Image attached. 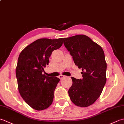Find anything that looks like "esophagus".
Here are the masks:
<instances>
[{"mask_svg":"<svg viewBox=\"0 0 124 124\" xmlns=\"http://www.w3.org/2000/svg\"><path fill=\"white\" fill-rule=\"evenodd\" d=\"M64 77H65V76L62 75H60V76H59V78L60 79H62Z\"/></svg>","mask_w":124,"mask_h":124,"instance_id":"obj_1","label":"esophagus"}]
</instances>
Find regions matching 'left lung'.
Wrapping results in <instances>:
<instances>
[{
	"mask_svg": "<svg viewBox=\"0 0 124 124\" xmlns=\"http://www.w3.org/2000/svg\"><path fill=\"white\" fill-rule=\"evenodd\" d=\"M63 43L76 65L82 70V79L71 77L72 85L68 91L70 98L78 107L89 106L100 97L107 81L103 50L84 35L64 38Z\"/></svg>",
	"mask_w": 124,
	"mask_h": 124,
	"instance_id": "1",
	"label": "left lung"
}]
</instances>
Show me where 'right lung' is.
<instances>
[{
	"label": "right lung",
	"mask_w": 124,
	"mask_h": 124,
	"mask_svg": "<svg viewBox=\"0 0 124 124\" xmlns=\"http://www.w3.org/2000/svg\"><path fill=\"white\" fill-rule=\"evenodd\" d=\"M63 38L39 39L21 52L16 68L18 89L24 101L40 111L52 104L60 79L43 74L52 52L60 48Z\"/></svg>",
	"instance_id": "obj_1"
}]
</instances>
